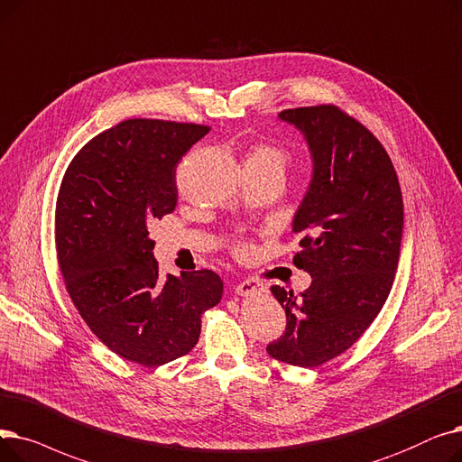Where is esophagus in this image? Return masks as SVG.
I'll return each mask as SVG.
<instances>
[{
  "label": "esophagus",
  "mask_w": 462,
  "mask_h": 462,
  "mask_svg": "<svg viewBox=\"0 0 462 462\" xmlns=\"http://www.w3.org/2000/svg\"><path fill=\"white\" fill-rule=\"evenodd\" d=\"M235 291H236V295H243V297L261 295V293L267 291V285L263 283L261 280H257V278H246V280H243L240 283H236Z\"/></svg>",
  "instance_id": "34e87169"
}]
</instances>
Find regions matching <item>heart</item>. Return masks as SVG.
I'll return each mask as SVG.
<instances>
[{
	"instance_id": "obj_1",
	"label": "heart",
	"mask_w": 462,
	"mask_h": 462,
	"mask_svg": "<svg viewBox=\"0 0 462 462\" xmlns=\"http://www.w3.org/2000/svg\"><path fill=\"white\" fill-rule=\"evenodd\" d=\"M288 152L282 150L280 146L274 144H259L255 150L250 153L246 163H255L259 167H269V169H278L283 171L285 165H288Z\"/></svg>"
}]
</instances>
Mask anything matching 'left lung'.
Wrapping results in <instances>:
<instances>
[{"mask_svg": "<svg viewBox=\"0 0 462 462\" xmlns=\"http://www.w3.org/2000/svg\"><path fill=\"white\" fill-rule=\"evenodd\" d=\"M312 156V179L293 216V263L310 288L271 291L288 318L269 356L312 368L344 354L376 319L399 267L404 205L385 148L335 105L288 108Z\"/></svg>", "mask_w": 462, "mask_h": 462, "instance_id": "obj_1", "label": "left lung"}]
</instances>
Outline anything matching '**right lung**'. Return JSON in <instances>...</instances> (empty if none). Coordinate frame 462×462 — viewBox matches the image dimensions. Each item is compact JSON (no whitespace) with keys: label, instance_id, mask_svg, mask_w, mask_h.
Instances as JSON below:
<instances>
[{"label":"right lung","instance_id":"1","mask_svg":"<svg viewBox=\"0 0 462 462\" xmlns=\"http://www.w3.org/2000/svg\"><path fill=\"white\" fill-rule=\"evenodd\" d=\"M207 125L125 120L65 171L56 250L65 288L92 333L120 357L160 366L191 351L224 282L203 269L160 276L148 226L177 207L174 174Z\"/></svg>","mask_w":462,"mask_h":462}]
</instances>
